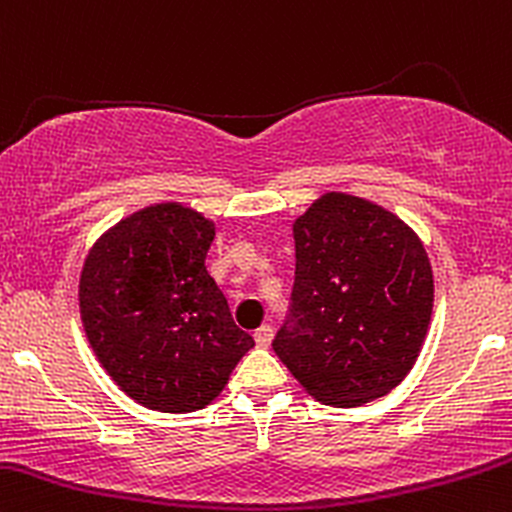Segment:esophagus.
<instances>
[{"label":"esophagus","mask_w":512,"mask_h":512,"mask_svg":"<svg viewBox=\"0 0 512 512\" xmlns=\"http://www.w3.org/2000/svg\"><path fill=\"white\" fill-rule=\"evenodd\" d=\"M254 340H256L258 347H268V345H271V340H273V328H271V325H261V328H258L256 333H254Z\"/></svg>","instance_id":"esophagus-1"}]
</instances>
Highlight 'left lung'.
Wrapping results in <instances>:
<instances>
[{"mask_svg":"<svg viewBox=\"0 0 512 512\" xmlns=\"http://www.w3.org/2000/svg\"><path fill=\"white\" fill-rule=\"evenodd\" d=\"M293 239L291 313L273 350L318 402L384 397L414 367L431 323L424 244L397 214L345 192L315 199Z\"/></svg>","mask_w":512,"mask_h":512,"instance_id":"left-lung-1","label":"left lung"}]
</instances>
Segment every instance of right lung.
Instances as JSON below:
<instances>
[{
    "instance_id": "add662e5",
    "label": "right lung",
    "mask_w": 512,
    "mask_h": 512,
    "mask_svg": "<svg viewBox=\"0 0 512 512\" xmlns=\"http://www.w3.org/2000/svg\"><path fill=\"white\" fill-rule=\"evenodd\" d=\"M214 234L184 204H152L105 231L83 263L88 342L113 382L155 412L212 404L254 347L204 266Z\"/></svg>"
}]
</instances>
